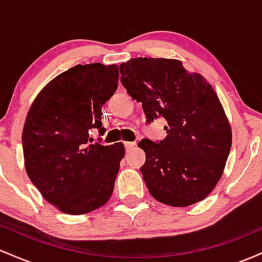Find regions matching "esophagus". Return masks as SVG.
<instances>
[{
  "instance_id": "esophagus-1",
  "label": "esophagus",
  "mask_w": 262,
  "mask_h": 262,
  "mask_svg": "<svg viewBox=\"0 0 262 262\" xmlns=\"http://www.w3.org/2000/svg\"><path fill=\"white\" fill-rule=\"evenodd\" d=\"M124 146H125V150L129 151V150H132L135 146V143H132V141H125L124 143Z\"/></svg>"
}]
</instances>
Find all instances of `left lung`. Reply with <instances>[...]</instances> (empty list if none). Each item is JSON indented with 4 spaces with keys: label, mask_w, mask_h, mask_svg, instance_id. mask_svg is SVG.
<instances>
[{
    "label": "left lung",
    "mask_w": 262,
    "mask_h": 262,
    "mask_svg": "<svg viewBox=\"0 0 262 262\" xmlns=\"http://www.w3.org/2000/svg\"><path fill=\"white\" fill-rule=\"evenodd\" d=\"M119 70L146 122L159 117L167 122L165 139L138 144L146 155L140 171L150 194L172 207L204 200L223 175L231 148V128L217 93L176 59L135 58Z\"/></svg>",
    "instance_id": "obj_1"
}]
</instances>
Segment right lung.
Listing matches in <instances>:
<instances>
[{"label": "right lung", "mask_w": 262, "mask_h": 262, "mask_svg": "<svg viewBox=\"0 0 262 262\" xmlns=\"http://www.w3.org/2000/svg\"><path fill=\"white\" fill-rule=\"evenodd\" d=\"M118 77L117 65L74 66L39 92L27 114L26 171L41 196L66 214L92 212L112 196L124 145L92 143L90 130L106 132L101 108Z\"/></svg>", "instance_id": "1"}]
</instances>
